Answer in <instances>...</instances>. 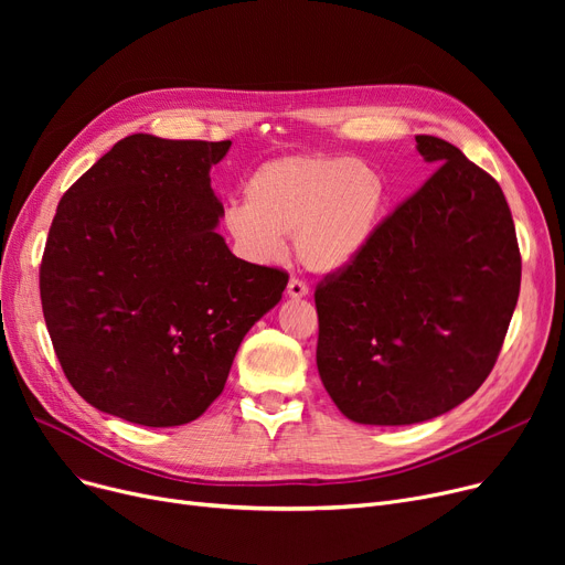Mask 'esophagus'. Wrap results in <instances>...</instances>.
<instances>
[{
  "label": "esophagus",
  "instance_id": "obj_1",
  "mask_svg": "<svg viewBox=\"0 0 565 565\" xmlns=\"http://www.w3.org/2000/svg\"><path fill=\"white\" fill-rule=\"evenodd\" d=\"M286 295L290 300H300V298H307L309 295V286L300 279H290L288 286H286Z\"/></svg>",
  "mask_w": 565,
  "mask_h": 565
}]
</instances>
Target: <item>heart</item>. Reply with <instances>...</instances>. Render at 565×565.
<instances>
[{
	"label": "heart",
	"instance_id": "heart-1",
	"mask_svg": "<svg viewBox=\"0 0 565 565\" xmlns=\"http://www.w3.org/2000/svg\"><path fill=\"white\" fill-rule=\"evenodd\" d=\"M387 181L352 156L298 153L263 162L245 185V203H231L222 224L235 252L273 263L292 233L307 270L334 275L362 256L377 231Z\"/></svg>",
	"mask_w": 565,
	"mask_h": 565
}]
</instances>
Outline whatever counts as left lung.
Here are the masks:
<instances>
[{
	"label": "left lung",
	"mask_w": 565,
	"mask_h": 565,
	"mask_svg": "<svg viewBox=\"0 0 565 565\" xmlns=\"http://www.w3.org/2000/svg\"><path fill=\"white\" fill-rule=\"evenodd\" d=\"M417 151L437 171L316 288L318 373L354 424H422L467 401L518 305L522 260L499 183L439 137L417 135Z\"/></svg>",
	"instance_id": "8db88e82"
}]
</instances>
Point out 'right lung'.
Instances as JSON below:
<instances>
[{
	"label": "right lung",
	"instance_id": "add662e5",
	"mask_svg": "<svg viewBox=\"0 0 565 565\" xmlns=\"http://www.w3.org/2000/svg\"><path fill=\"white\" fill-rule=\"evenodd\" d=\"M231 141L130 135L62 196L41 263L47 332L73 390L148 428L183 426L224 390L288 275L231 254L211 167Z\"/></svg>",
	"mask_w": 565,
	"mask_h": 565
}]
</instances>
